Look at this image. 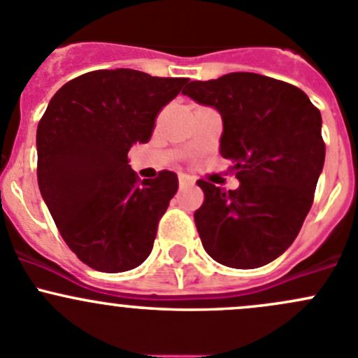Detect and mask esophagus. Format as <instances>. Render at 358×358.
Masks as SVG:
<instances>
[{"mask_svg":"<svg viewBox=\"0 0 358 358\" xmlns=\"http://www.w3.org/2000/svg\"><path fill=\"white\" fill-rule=\"evenodd\" d=\"M178 180H180V187H190V185H194V180L190 178V176H187V175H180Z\"/></svg>","mask_w":358,"mask_h":358,"instance_id":"obj_1","label":"esophagus"}]
</instances>
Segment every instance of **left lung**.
I'll return each mask as SVG.
<instances>
[{
    "label": "left lung",
    "instance_id": "left-lung-1",
    "mask_svg": "<svg viewBox=\"0 0 358 358\" xmlns=\"http://www.w3.org/2000/svg\"><path fill=\"white\" fill-rule=\"evenodd\" d=\"M183 95L220 112V154L232 161L239 189L199 180L204 202L196 227L206 252L232 268L279 258L313 202L326 145L322 117L305 92L255 72L190 81Z\"/></svg>",
    "mask_w": 358,
    "mask_h": 358
}]
</instances>
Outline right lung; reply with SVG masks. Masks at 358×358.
Wrapping results in <instances>:
<instances>
[{"label": "right lung", "instance_id": "right-lung-1", "mask_svg": "<svg viewBox=\"0 0 358 358\" xmlns=\"http://www.w3.org/2000/svg\"><path fill=\"white\" fill-rule=\"evenodd\" d=\"M187 81L106 69L66 83L50 100L36 133L39 190L67 246L92 268L126 272L152 251L178 176L138 180L128 152L149 142L157 112Z\"/></svg>", "mask_w": 358, "mask_h": 358}]
</instances>
